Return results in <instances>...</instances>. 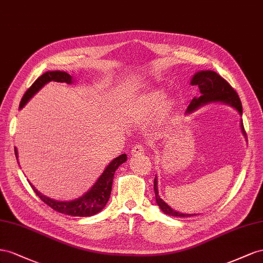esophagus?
<instances>
[{
	"label": "esophagus",
	"instance_id": "1",
	"mask_svg": "<svg viewBox=\"0 0 263 263\" xmlns=\"http://www.w3.org/2000/svg\"><path fill=\"white\" fill-rule=\"evenodd\" d=\"M144 153V147L142 145H136L131 149V154L132 155H141Z\"/></svg>",
	"mask_w": 263,
	"mask_h": 263
}]
</instances>
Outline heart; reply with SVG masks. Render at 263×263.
<instances>
[{
	"label": "heart",
	"mask_w": 263,
	"mask_h": 263,
	"mask_svg": "<svg viewBox=\"0 0 263 263\" xmlns=\"http://www.w3.org/2000/svg\"><path fill=\"white\" fill-rule=\"evenodd\" d=\"M165 98H166V90L164 88L157 87L148 90V91L141 95L136 102L132 104L129 110V115L136 121H141V120L152 117L163 106ZM173 107V100H167L164 103V111L171 112Z\"/></svg>",
	"instance_id": "heart-1"
}]
</instances>
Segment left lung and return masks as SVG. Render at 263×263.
<instances>
[{
  "mask_svg": "<svg viewBox=\"0 0 263 263\" xmlns=\"http://www.w3.org/2000/svg\"><path fill=\"white\" fill-rule=\"evenodd\" d=\"M192 86H197L199 88L200 95L198 97H194L191 101L189 108H187L185 114L191 115L194 111H196L200 107H204L208 103H215L220 102L228 104V106L236 109L240 116H242V106L241 101L239 99V96L235 91L232 87L220 77L218 73L213 70H199L193 74L191 79ZM240 129H241L242 136L247 140V136L245 132V127L242 120H240ZM154 193H155V199L156 204L161 208V211L170 216L174 217H192L196 216L197 214H183L174 211L171 208L166 202H165L159 195V189H157V176L154 178Z\"/></svg>",
  "mask_w": 263,
  "mask_h": 263,
  "instance_id": "left-lung-1",
  "label": "left lung"
}]
</instances>
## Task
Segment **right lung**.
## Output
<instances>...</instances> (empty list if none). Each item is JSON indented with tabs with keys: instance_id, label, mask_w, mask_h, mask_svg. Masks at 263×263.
<instances>
[{
	"instance_id": "1",
	"label": "right lung",
	"mask_w": 263,
	"mask_h": 263,
	"mask_svg": "<svg viewBox=\"0 0 263 263\" xmlns=\"http://www.w3.org/2000/svg\"><path fill=\"white\" fill-rule=\"evenodd\" d=\"M50 81H57V82H66V84L71 85L74 82L72 76L66 71L61 70H52V71H46L43 73L41 77L35 80L34 84L29 87V89L25 92V95L22 98V101L20 103V110L25 107V104L31 100L34 95H36L40 90ZM15 156L18 163V153L17 148L15 147ZM127 159L126 154H121L120 156L116 157L115 160H112L108 166L104 168L103 173L97 179V182L92 185L87 193H85L82 196L72 199V200H55L52 198H49L45 196L41 192L36 190V187L28 181L29 185L33 189V191L36 193L45 204H47L49 207H51L54 211L62 213L65 215L69 216H76V217H90L96 214L100 213L104 206L107 205V202L110 198L111 190H112V182H114V177L116 171L120 165L123 164Z\"/></svg>"
}]
</instances>
